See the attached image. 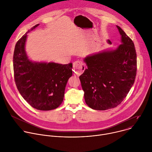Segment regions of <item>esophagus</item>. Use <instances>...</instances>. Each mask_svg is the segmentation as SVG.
Wrapping results in <instances>:
<instances>
[{"instance_id":"esophagus-1","label":"esophagus","mask_w":152,"mask_h":152,"mask_svg":"<svg viewBox=\"0 0 152 152\" xmlns=\"http://www.w3.org/2000/svg\"><path fill=\"white\" fill-rule=\"evenodd\" d=\"M74 73L76 75H81L85 69V64L81 61H75L73 63Z\"/></svg>"}]
</instances>
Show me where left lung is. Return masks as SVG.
Wrapping results in <instances>:
<instances>
[{"instance_id": "1", "label": "left lung", "mask_w": 152, "mask_h": 152, "mask_svg": "<svg viewBox=\"0 0 152 152\" xmlns=\"http://www.w3.org/2000/svg\"><path fill=\"white\" fill-rule=\"evenodd\" d=\"M121 42L115 50L86 57L88 66L80 77L87 105L97 110L118 106L126 97L135 80L137 53L132 39L118 26ZM111 44V42L108 40Z\"/></svg>"}]
</instances>
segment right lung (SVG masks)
Segmentation results:
<instances>
[{"instance_id":"1","label":"right lung","mask_w":152,"mask_h":152,"mask_svg":"<svg viewBox=\"0 0 152 152\" xmlns=\"http://www.w3.org/2000/svg\"><path fill=\"white\" fill-rule=\"evenodd\" d=\"M17 42L13 56L14 77L20 95L32 107L40 110L57 108L63 102L66 83L72 75V63H35L26 56L27 34Z\"/></svg>"}]
</instances>
